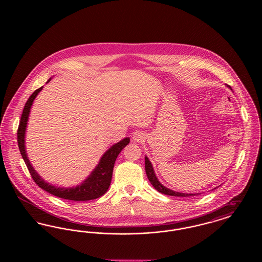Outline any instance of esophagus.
<instances>
[{"instance_id":"1","label":"esophagus","mask_w":262,"mask_h":262,"mask_svg":"<svg viewBox=\"0 0 262 262\" xmlns=\"http://www.w3.org/2000/svg\"><path fill=\"white\" fill-rule=\"evenodd\" d=\"M143 138H144V137H143V135L141 133H137V134H135L133 136V140L136 141V142L137 141H141Z\"/></svg>"}]
</instances>
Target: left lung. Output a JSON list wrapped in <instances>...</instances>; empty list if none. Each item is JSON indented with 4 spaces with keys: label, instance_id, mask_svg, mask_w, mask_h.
<instances>
[{
    "label": "left lung",
    "instance_id": "obj_1",
    "mask_svg": "<svg viewBox=\"0 0 262 262\" xmlns=\"http://www.w3.org/2000/svg\"><path fill=\"white\" fill-rule=\"evenodd\" d=\"M145 172L147 174V178L149 180L151 185L155 187V189H157L159 192H162L164 194L167 195H172V196H181V198H187V196H193L196 194H200V193H183V192H179V191H174L172 190L168 187H164L162 184L159 182V180L157 179L153 166L149 161L148 157L145 156Z\"/></svg>",
    "mask_w": 262,
    "mask_h": 262
}]
</instances>
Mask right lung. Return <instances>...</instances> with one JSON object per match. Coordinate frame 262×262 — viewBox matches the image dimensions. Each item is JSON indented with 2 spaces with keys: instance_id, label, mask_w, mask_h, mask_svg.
I'll list each match as a JSON object with an SVG mask.
<instances>
[{
  "instance_id": "1",
  "label": "right lung",
  "mask_w": 262,
  "mask_h": 262,
  "mask_svg": "<svg viewBox=\"0 0 262 262\" xmlns=\"http://www.w3.org/2000/svg\"><path fill=\"white\" fill-rule=\"evenodd\" d=\"M51 78L47 81V83L50 81ZM42 88L43 86L35 90L25 103V109L23 111L18 129H17L18 148L28 168L29 173L31 174L33 181L36 183V185H38V187H41L42 189L46 190L47 192H49L55 196L61 198L63 200H74V201H88V200L98 199L100 196H102L110 187L115 161L118 155L120 154V152L129 143V137H125L107 150L102 155L99 163L93 169V171L89 174L83 182H81L76 187H56V186H53L52 184L45 182L31 165L25 149V133H26L30 109L32 107L33 101L40 93Z\"/></svg>"
}]
</instances>
